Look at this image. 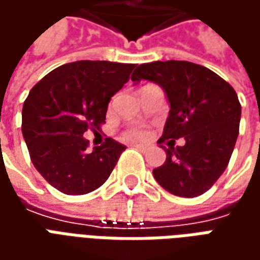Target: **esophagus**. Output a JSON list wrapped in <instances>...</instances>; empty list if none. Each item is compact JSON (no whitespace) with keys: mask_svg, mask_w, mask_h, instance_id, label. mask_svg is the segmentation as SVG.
I'll use <instances>...</instances> for the list:
<instances>
[{"mask_svg":"<svg viewBox=\"0 0 260 260\" xmlns=\"http://www.w3.org/2000/svg\"><path fill=\"white\" fill-rule=\"evenodd\" d=\"M134 147H136L141 152H147L149 150V145H134Z\"/></svg>","mask_w":260,"mask_h":260,"instance_id":"34e87169","label":"esophagus"}]
</instances>
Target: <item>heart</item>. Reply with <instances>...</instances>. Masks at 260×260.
<instances>
[{"label": "heart", "mask_w": 260, "mask_h": 260, "mask_svg": "<svg viewBox=\"0 0 260 260\" xmlns=\"http://www.w3.org/2000/svg\"><path fill=\"white\" fill-rule=\"evenodd\" d=\"M147 135V131L142 125H131L128 128H125L122 132V138L126 141L131 139H142Z\"/></svg>", "instance_id": "b5f03b06"}]
</instances>
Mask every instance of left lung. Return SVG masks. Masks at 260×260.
Wrapping results in <instances>:
<instances>
[{
	"instance_id": "1",
	"label": "left lung",
	"mask_w": 260,
	"mask_h": 260,
	"mask_svg": "<svg viewBox=\"0 0 260 260\" xmlns=\"http://www.w3.org/2000/svg\"><path fill=\"white\" fill-rule=\"evenodd\" d=\"M131 79L152 80L170 102L169 118L157 143L184 137L186 145L169 149L153 175L166 191L195 198L209 191L229 166L240 132L241 104L229 82L206 67L188 61L138 65Z\"/></svg>"
}]
</instances>
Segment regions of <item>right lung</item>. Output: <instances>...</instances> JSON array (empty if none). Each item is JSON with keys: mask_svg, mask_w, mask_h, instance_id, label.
I'll return each instance as SVG.
<instances>
[{"mask_svg": "<svg viewBox=\"0 0 260 260\" xmlns=\"http://www.w3.org/2000/svg\"><path fill=\"white\" fill-rule=\"evenodd\" d=\"M135 64L76 61L58 67L31 87L22 108V134L30 160L50 185L67 195L102 186L126 147L111 138L89 150L86 131L102 129L110 99L129 80Z\"/></svg>", "mask_w": 260, "mask_h": 260, "instance_id": "right-lung-1", "label": "right lung"}]
</instances>
